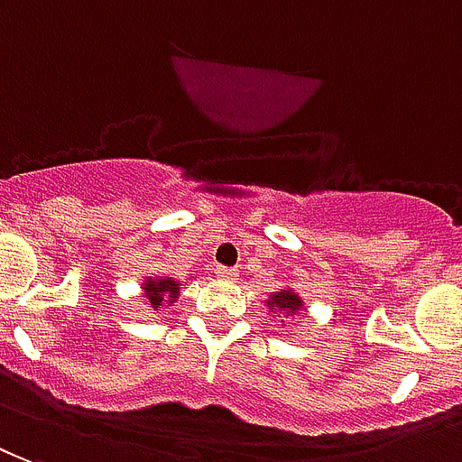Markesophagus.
I'll return each mask as SVG.
<instances>
[{
	"label": "esophagus",
	"instance_id": "1",
	"mask_svg": "<svg viewBox=\"0 0 462 462\" xmlns=\"http://www.w3.org/2000/svg\"><path fill=\"white\" fill-rule=\"evenodd\" d=\"M217 275H218V278H224V281H234L236 271H234V268H224V265H217Z\"/></svg>",
	"mask_w": 462,
	"mask_h": 462
}]
</instances>
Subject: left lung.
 Here are the masks:
<instances>
[{
  "mask_svg": "<svg viewBox=\"0 0 462 462\" xmlns=\"http://www.w3.org/2000/svg\"><path fill=\"white\" fill-rule=\"evenodd\" d=\"M265 310L273 318H295L302 310V298L295 291H291V288H282V291L268 295Z\"/></svg>",
  "mask_w": 462,
  "mask_h": 462,
  "instance_id": "left-lung-1",
  "label": "left lung"
}]
</instances>
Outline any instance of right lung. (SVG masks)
<instances>
[{
    "mask_svg": "<svg viewBox=\"0 0 462 462\" xmlns=\"http://www.w3.org/2000/svg\"><path fill=\"white\" fill-rule=\"evenodd\" d=\"M181 292V281H174L170 275H144L143 298L152 310L171 308Z\"/></svg>",
    "mask_w": 462,
    "mask_h": 462,
    "instance_id": "1",
    "label": "right lung"
}]
</instances>
